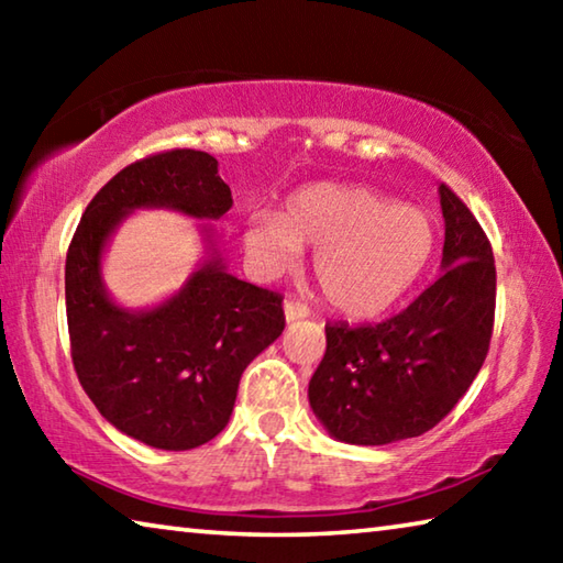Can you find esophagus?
Returning a JSON list of instances; mask_svg holds the SVG:
<instances>
[{
  "label": "esophagus",
  "mask_w": 563,
  "mask_h": 563,
  "mask_svg": "<svg viewBox=\"0 0 563 563\" xmlns=\"http://www.w3.org/2000/svg\"><path fill=\"white\" fill-rule=\"evenodd\" d=\"M308 316H310L308 302H302L298 298L285 300V318H288V320H300V318H308Z\"/></svg>",
  "instance_id": "obj_1"
}]
</instances>
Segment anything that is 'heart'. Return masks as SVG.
<instances>
[{"label": "heart", "instance_id": "obj_1", "mask_svg": "<svg viewBox=\"0 0 563 563\" xmlns=\"http://www.w3.org/2000/svg\"><path fill=\"white\" fill-rule=\"evenodd\" d=\"M243 241L263 273L288 268L300 245L318 247L316 280L325 300L345 316L369 318L412 288L432 255L434 228L422 208L377 188L310 184L283 213L247 218Z\"/></svg>", "mask_w": 563, "mask_h": 563}]
</instances>
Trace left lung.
I'll use <instances>...</instances> for the list:
<instances>
[{"label":"left lung","mask_w":563,"mask_h":563,"mask_svg":"<svg viewBox=\"0 0 563 563\" xmlns=\"http://www.w3.org/2000/svg\"><path fill=\"white\" fill-rule=\"evenodd\" d=\"M442 275L377 325H325V357L310 405L328 432L350 444L419 437L452 412L487 360L497 268L474 213L442 184Z\"/></svg>","instance_id":"1"}]
</instances>
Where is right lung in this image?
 Returning <instances> with one entry per match:
<instances>
[{
	"mask_svg": "<svg viewBox=\"0 0 563 563\" xmlns=\"http://www.w3.org/2000/svg\"><path fill=\"white\" fill-rule=\"evenodd\" d=\"M141 206L221 218L233 198L218 161L196 148L133 161L91 198L66 253L71 362L84 393L117 430L156 450H194L223 432L243 369L283 332V295L211 261L161 308H117L101 285V251L121 218Z\"/></svg>",
	"mask_w": 563,
	"mask_h": 563,
	"instance_id": "add662e5",
	"label": "right lung"
}]
</instances>
